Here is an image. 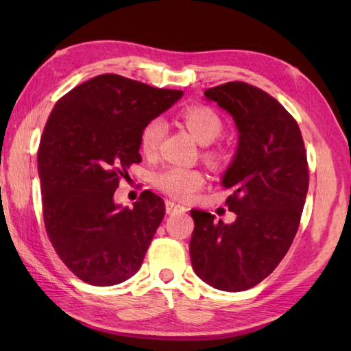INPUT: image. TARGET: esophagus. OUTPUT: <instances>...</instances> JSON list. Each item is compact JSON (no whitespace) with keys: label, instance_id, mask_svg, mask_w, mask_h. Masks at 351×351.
Masks as SVG:
<instances>
[{"label":"esophagus","instance_id":"esophagus-1","mask_svg":"<svg viewBox=\"0 0 351 351\" xmlns=\"http://www.w3.org/2000/svg\"><path fill=\"white\" fill-rule=\"evenodd\" d=\"M187 211V208L181 204H176L173 200H167L166 202V213L167 214H175V213H184Z\"/></svg>","mask_w":351,"mask_h":351}]
</instances>
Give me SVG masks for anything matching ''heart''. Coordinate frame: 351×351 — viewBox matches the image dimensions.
<instances>
[{"label": "heart", "instance_id": "1", "mask_svg": "<svg viewBox=\"0 0 351 351\" xmlns=\"http://www.w3.org/2000/svg\"><path fill=\"white\" fill-rule=\"evenodd\" d=\"M184 125L202 145L213 143L223 131L220 116L210 107L191 106L181 114ZM166 132V123L162 119L155 117L149 121L140 134V149L147 156H152L158 151L161 140ZM211 160H219L220 152L217 149L208 152ZM154 184L162 193L178 200H189L204 187L205 175L197 169L184 166H167L154 175Z\"/></svg>", "mask_w": 351, "mask_h": 351}]
</instances>
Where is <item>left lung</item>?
<instances>
[{
	"instance_id": "left-lung-1",
	"label": "left lung",
	"mask_w": 351,
	"mask_h": 351,
	"mask_svg": "<svg viewBox=\"0 0 351 351\" xmlns=\"http://www.w3.org/2000/svg\"><path fill=\"white\" fill-rule=\"evenodd\" d=\"M234 117L238 149L223 176L237 214L230 225L191 210L193 270L213 288L245 291L264 280L293 244L309 187L306 151L295 119L261 88L230 81L205 90Z\"/></svg>"
}]
</instances>
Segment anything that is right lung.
<instances>
[{
  "mask_svg": "<svg viewBox=\"0 0 351 351\" xmlns=\"http://www.w3.org/2000/svg\"><path fill=\"white\" fill-rule=\"evenodd\" d=\"M182 95L104 73L52 108L37 151L45 229L58 258L86 283L117 285L143 264L164 200L145 190L132 208H122L113 196L141 161L143 126Z\"/></svg>",
  "mask_w": 351,
  "mask_h": 351,
  "instance_id": "1",
  "label": "right lung"
}]
</instances>
